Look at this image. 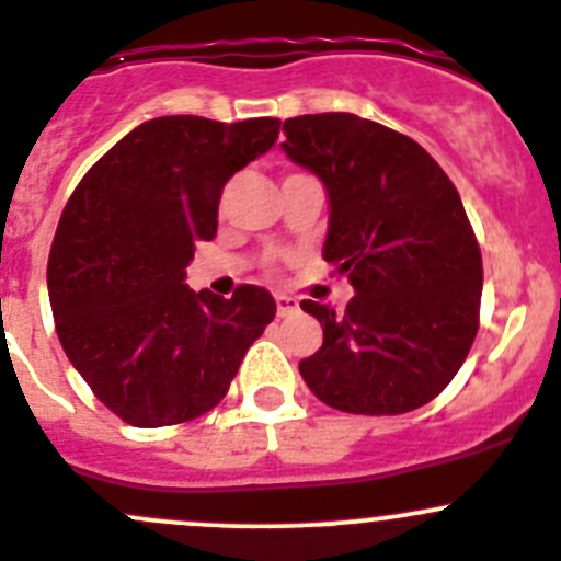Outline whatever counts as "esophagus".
<instances>
[{
	"instance_id": "esophagus-1",
	"label": "esophagus",
	"mask_w": 561,
	"mask_h": 561,
	"mask_svg": "<svg viewBox=\"0 0 561 561\" xmlns=\"http://www.w3.org/2000/svg\"><path fill=\"white\" fill-rule=\"evenodd\" d=\"M275 305H278V316H280V319H283V316H291L294 310L299 308L297 299L286 297V294H278V297H275Z\"/></svg>"
}]
</instances>
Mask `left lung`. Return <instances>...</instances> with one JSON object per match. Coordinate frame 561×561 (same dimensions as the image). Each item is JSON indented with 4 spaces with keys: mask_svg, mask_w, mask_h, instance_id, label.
Masks as SVG:
<instances>
[{
    "mask_svg": "<svg viewBox=\"0 0 561 561\" xmlns=\"http://www.w3.org/2000/svg\"><path fill=\"white\" fill-rule=\"evenodd\" d=\"M283 152L330 196L324 262L354 286L346 310L302 299L324 343L305 385L348 414H403L434 401L480 327L482 256L461 196L414 138L379 122L305 114Z\"/></svg>",
    "mask_w": 561,
    "mask_h": 561,
    "instance_id": "1",
    "label": "left lung"
}]
</instances>
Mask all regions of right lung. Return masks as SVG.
<instances>
[{
	"label": "right lung",
	"mask_w": 561,
	"mask_h": 561,
	"mask_svg": "<svg viewBox=\"0 0 561 561\" xmlns=\"http://www.w3.org/2000/svg\"><path fill=\"white\" fill-rule=\"evenodd\" d=\"M280 119L158 116L116 141L65 204L48 253V299L73 368L136 428L218 407L275 319L262 286L229 299L185 283L198 240L218 231L224 185L267 152Z\"/></svg>",
	"instance_id": "1"
}]
</instances>
